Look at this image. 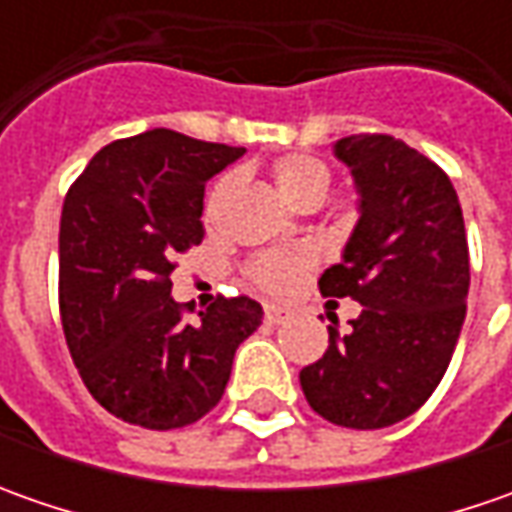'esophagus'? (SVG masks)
<instances>
[{
	"mask_svg": "<svg viewBox=\"0 0 512 512\" xmlns=\"http://www.w3.org/2000/svg\"><path fill=\"white\" fill-rule=\"evenodd\" d=\"M287 319H290V310H285V307H276V305L265 307L267 325H285Z\"/></svg>",
	"mask_w": 512,
	"mask_h": 512,
	"instance_id": "obj_1",
	"label": "esophagus"
}]
</instances>
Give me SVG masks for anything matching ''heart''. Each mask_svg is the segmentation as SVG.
Instances as JSON below:
<instances>
[{
  "label": "heart",
  "mask_w": 512,
  "mask_h": 512,
  "mask_svg": "<svg viewBox=\"0 0 512 512\" xmlns=\"http://www.w3.org/2000/svg\"><path fill=\"white\" fill-rule=\"evenodd\" d=\"M273 182L279 187V193L285 196L290 205L296 207H319L327 199L330 187H333V173L322 159L305 156V153H290L273 162ZM230 179H219L210 196H207V216L216 210L222 202ZM313 265L310 253L305 250H293V253H265L256 256L247 265V279L256 287H262L267 293H287L290 287L302 279L307 267Z\"/></svg>",
  "instance_id": "1"
}]
</instances>
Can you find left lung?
<instances>
[{
	"mask_svg": "<svg viewBox=\"0 0 512 512\" xmlns=\"http://www.w3.org/2000/svg\"><path fill=\"white\" fill-rule=\"evenodd\" d=\"M336 156L353 168L362 219L319 290L364 307L347 336L327 327L325 356L299 382L322 419L376 430L442 382L467 313L470 250L456 187L433 159L390 133L344 136Z\"/></svg>",
	"mask_w": 512,
	"mask_h": 512,
	"instance_id": "obj_1",
	"label": "left lung"
}]
</instances>
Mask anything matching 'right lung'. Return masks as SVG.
<instances>
[{
  "instance_id": "1",
  "label": "right lung",
  "mask_w": 512,
  "mask_h": 512,
  "mask_svg": "<svg viewBox=\"0 0 512 512\" xmlns=\"http://www.w3.org/2000/svg\"><path fill=\"white\" fill-rule=\"evenodd\" d=\"M245 148L156 128L99 150L59 222V316L90 396L122 422L176 430L210 413L262 305L216 296L190 319L170 296L176 256L205 239L210 176Z\"/></svg>"
}]
</instances>
